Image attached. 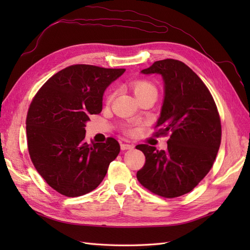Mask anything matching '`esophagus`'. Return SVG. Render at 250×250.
<instances>
[{
  "mask_svg": "<svg viewBox=\"0 0 250 250\" xmlns=\"http://www.w3.org/2000/svg\"><path fill=\"white\" fill-rule=\"evenodd\" d=\"M132 148H133V145H131V144H125V143L121 144V149L122 150H128V149H132Z\"/></svg>",
  "mask_w": 250,
  "mask_h": 250,
  "instance_id": "obj_1",
  "label": "esophagus"
}]
</instances>
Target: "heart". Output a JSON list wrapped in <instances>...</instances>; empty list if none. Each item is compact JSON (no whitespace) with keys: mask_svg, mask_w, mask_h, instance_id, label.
<instances>
[{"mask_svg":"<svg viewBox=\"0 0 250 250\" xmlns=\"http://www.w3.org/2000/svg\"><path fill=\"white\" fill-rule=\"evenodd\" d=\"M131 88L133 90L134 95L137 96L138 99H140V98L146 96L150 93H153V92L157 93L156 87L153 83H151L150 81H147V80H138V81L132 82ZM125 132L129 135H133L138 132V129L133 125H128L125 128Z\"/></svg>","mask_w":250,"mask_h":250,"instance_id":"1","label":"heart"}]
</instances>
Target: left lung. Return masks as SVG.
Here are the masks:
<instances>
[{"label":"left lung","instance_id":"1","mask_svg":"<svg viewBox=\"0 0 250 250\" xmlns=\"http://www.w3.org/2000/svg\"><path fill=\"white\" fill-rule=\"evenodd\" d=\"M143 74H161L165 99L153 134H170L167 150L138 145L146 162L140 184L155 195L175 198L191 192L214 165L221 143V121L214 98L203 81L183 62H155Z\"/></svg>","mask_w":250,"mask_h":250}]
</instances>
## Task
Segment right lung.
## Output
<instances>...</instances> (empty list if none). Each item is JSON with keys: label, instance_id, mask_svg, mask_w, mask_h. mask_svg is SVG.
I'll return each mask as SVG.
<instances>
[{"label": "right lung", "instance_id": "right-lung-1", "mask_svg": "<svg viewBox=\"0 0 250 250\" xmlns=\"http://www.w3.org/2000/svg\"><path fill=\"white\" fill-rule=\"evenodd\" d=\"M125 69L73 64L47 80L30 104L27 145L46 183L66 197L87 194L101 184L120 152L116 139L87 144L85 123L102 110V97Z\"/></svg>", "mask_w": 250, "mask_h": 250}]
</instances>
